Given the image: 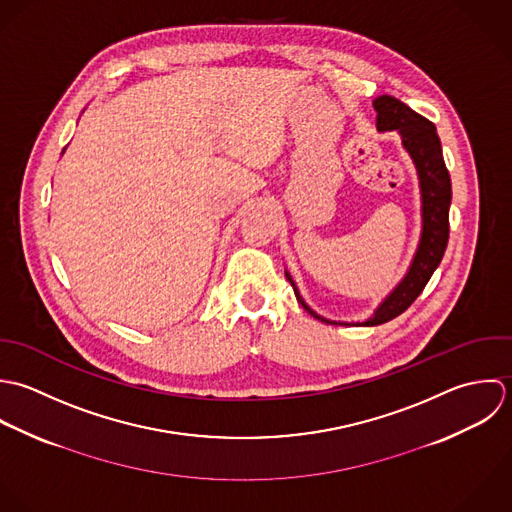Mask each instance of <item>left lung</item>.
Returning a JSON list of instances; mask_svg holds the SVG:
<instances>
[{
    "mask_svg": "<svg viewBox=\"0 0 512 512\" xmlns=\"http://www.w3.org/2000/svg\"><path fill=\"white\" fill-rule=\"evenodd\" d=\"M378 112V130H398L402 134V142L415 162L421 186V211H423V231L419 239L417 253L409 267L404 281L394 289V293L378 307L372 318L362 322L364 326L384 324L396 316H400L409 305L421 295L433 271L443 259L447 239H449V205H451V178L445 168V160L441 154V142L433 122L425 116L411 110L408 104L384 95L374 101ZM289 283L295 289L297 301L305 307L314 318L330 322L318 316L314 310L305 305L301 299L291 275L287 273Z\"/></svg>",
    "mask_w": 512,
    "mask_h": 512,
    "instance_id": "left-lung-1",
    "label": "left lung"
}]
</instances>
